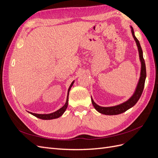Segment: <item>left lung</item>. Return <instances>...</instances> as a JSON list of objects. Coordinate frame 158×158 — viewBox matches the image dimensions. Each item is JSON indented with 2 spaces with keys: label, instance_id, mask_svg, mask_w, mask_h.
Returning a JSON list of instances; mask_svg holds the SVG:
<instances>
[{
  "label": "left lung",
  "instance_id": "8db88e82",
  "mask_svg": "<svg viewBox=\"0 0 158 158\" xmlns=\"http://www.w3.org/2000/svg\"><path fill=\"white\" fill-rule=\"evenodd\" d=\"M131 27L132 36L134 37V39H135L136 43V45L138 47V52H139L140 60L141 62V71H140V76L139 81H138V82L135 92L131 97V98H129L127 102H124L120 105H118V106H113V107H101L98 106V104L95 103L93 100L92 98L91 97L92 103L93 104L94 108L96 109L99 113L102 114H107V115H114V114H118L125 112L128 109L132 107L138 102V99H140L141 95L142 94L143 89H144L145 80L146 78V70L145 61L144 58H143V52H142L139 41H138L137 38L135 37L133 28L131 26Z\"/></svg>",
  "mask_w": 158,
  "mask_h": 158
}]
</instances>
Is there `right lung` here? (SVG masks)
<instances>
[{
	"label": "right lung",
	"mask_w": 158,
	"mask_h": 158,
	"mask_svg": "<svg viewBox=\"0 0 158 158\" xmlns=\"http://www.w3.org/2000/svg\"><path fill=\"white\" fill-rule=\"evenodd\" d=\"M74 82V81H73V82L71 83L70 87L68 89L67 98H66V101L65 104L61 108H60L59 110H57V111L52 113H49V114H37V113H33L31 112H28V113H30V114H32V115L35 116L37 118H41V119H44V120H51V119H54V118H57L60 117V116L63 115V114L64 113L66 108H67V107H68L69 92H70V89L71 87L73 86Z\"/></svg>",
	"instance_id": "right-lung-1"
}]
</instances>
